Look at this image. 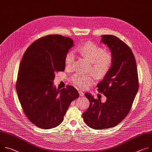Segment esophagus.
<instances>
[{
	"mask_svg": "<svg viewBox=\"0 0 152 152\" xmlns=\"http://www.w3.org/2000/svg\"><path fill=\"white\" fill-rule=\"evenodd\" d=\"M78 92H79V93L80 96H81V97H82V96H84V92H82V91H80V90L78 91Z\"/></svg>",
	"mask_w": 152,
	"mask_h": 152,
	"instance_id": "esophagus-1",
	"label": "esophagus"
}]
</instances>
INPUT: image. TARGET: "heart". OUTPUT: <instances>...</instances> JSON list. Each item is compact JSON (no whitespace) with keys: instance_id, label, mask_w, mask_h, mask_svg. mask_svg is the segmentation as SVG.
<instances>
[{"instance_id":"b5f03b06","label":"heart","mask_w":152,"mask_h":152,"mask_svg":"<svg viewBox=\"0 0 152 152\" xmlns=\"http://www.w3.org/2000/svg\"><path fill=\"white\" fill-rule=\"evenodd\" d=\"M81 56L86 58L91 63L90 70L97 77L104 76L110 70L113 63L112 55L105 51L103 48L93 42H87L77 49ZM75 54L69 51L65 58V66L67 70H71L75 61ZM73 83L78 87L87 88L94 82L92 75H84L79 73L74 75L72 78Z\"/></svg>"}]
</instances>
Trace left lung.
<instances>
[{"instance_id": "left-lung-1", "label": "left lung", "mask_w": 152, "mask_h": 152, "mask_svg": "<svg viewBox=\"0 0 152 152\" xmlns=\"http://www.w3.org/2000/svg\"><path fill=\"white\" fill-rule=\"evenodd\" d=\"M101 37V42L111 51L113 63L97 85L106 101L102 102L90 93L85 94L90 104L82 116L87 125L94 129H107L120 123L130 112L139 88L136 60L130 47L115 36Z\"/></svg>"}]
</instances>
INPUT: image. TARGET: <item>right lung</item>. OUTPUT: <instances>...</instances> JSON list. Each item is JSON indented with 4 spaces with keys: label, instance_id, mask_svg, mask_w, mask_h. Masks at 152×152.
<instances>
[{
    "label": "right lung",
    "instance_id": "1",
    "mask_svg": "<svg viewBox=\"0 0 152 152\" xmlns=\"http://www.w3.org/2000/svg\"><path fill=\"white\" fill-rule=\"evenodd\" d=\"M73 40L53 34L40 38L25 51L20 62L16 91L26 116L37 127L58 126L71 102L79 96L73 86L57 89L55 73L65 70V58Z\"/></svg>",
    "mask_w": 152,
    "mask_h": 152
}]
</instances>
